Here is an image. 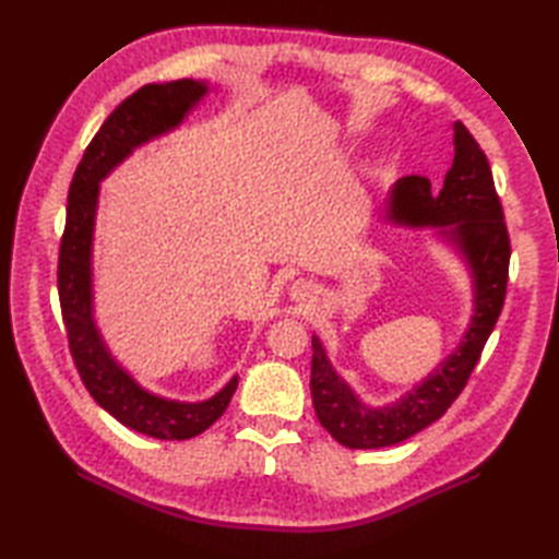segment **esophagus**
Listing matches in <instances>:
<instances>
[{
  "label": "esophagus",
  "mask_w": 559,
  "mask_h": 559,
  "mask_svg": "<svg viewBox=\"0 0 559 559\" xmlns=\"http://www.w3.org/2000/svg\"><path fill=\"white\" fill-rule=\"evenodd\" d=\"M312 290H314L312 283H307V281H298V283H293L290 295H293L295 300H305V298H310Z\"/></svg>",
  "instance_id": "obj_1"
}]
</instances>
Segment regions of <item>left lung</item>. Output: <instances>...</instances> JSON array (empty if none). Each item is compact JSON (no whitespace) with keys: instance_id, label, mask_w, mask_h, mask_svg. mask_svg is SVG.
I'll return each instance as SVG.
<instances>
[{"instance_id":"1","label":"left lung","mask_w":559,"mask_h":559,"mask_svg":"<svg viewBox=\"0 0 559 559\" xmlns=\"http://www.w3.org/2000/svg\"><path fill=\"white\" fill-rule=\"evenodd\" d=\"M454 163L439 194H432L427 177H401L391 189L389 218L406 225H432L459 247L473 273L476 312L461 346L423 384L384 408L365 406L329 365L322 341L312 336L314 413L324 430L348 449L399 444L442 418L466 386L504 307L512 245L490 163L463 122L454 124Z\"/></svg>"}]
</instances>
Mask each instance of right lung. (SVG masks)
<instances>
[{
  "label": "right lung",
  "mask_w": 559,
  "mask_h": 559,
  "mask_svg": "<svg viewBox=\"0 0 559 559\" xmlns=\"http://www.w3.org/2000/svg\"><path fill=\"white\" fill-rule=\"evenodd\" d=\"M206 83L192 79L148 83L117 105L98 129V134L91 139L74 180L69 185L67 223L62 242H59V307H62L69 353L74 358L83 386L115 420L141 435L170 439V442L175 439L182 442V439H192L209 430L228 408L237 389V377L209 401L182 403L160 399L141 389L112 360V355L103 346L96 322H93V223H96L98 185L103 177L136 146L180 124L185 115L206 96Z\"/></svg>",
  "instance_id": "add662e5"
}]
</instances>
